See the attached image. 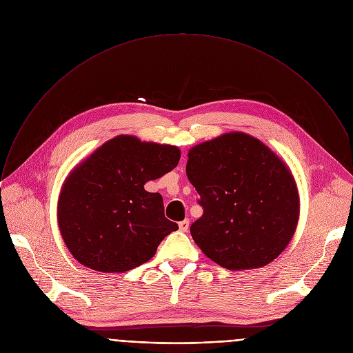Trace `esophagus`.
I'll list each match as a JSON object with an SVG mask.
<instances>
[{
	"instance_id": "1",
	"label": "esophagus",
	"mask_w": 353,
	"mask_h": 353,
	"mask_svg": "<svg viewBox=\"0 0 353 353\" xmlns=\"http://www.w3.org/2000/svg\"><path fill=\"white\" fill-rule=\"evenodd\" d=\"M188 228H190V221H188V219H184V221L179 222V229H180L181 232H187Z\"/></svg>"
}]
</instances>
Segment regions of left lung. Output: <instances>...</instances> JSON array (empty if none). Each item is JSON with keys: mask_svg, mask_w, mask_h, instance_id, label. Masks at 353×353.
<instances>
[{"mask_svg": "<svg viewBox=\"0 0 353 353\" xmlns=\"http://www.w3.org/2000/svg\"><path fill=\"white\" fill-rule=\"evenodd\" d=\"M185 172L204 210L190 232L208 259L226 270H251L286 248L299 221V192L289 168L260 139L236 131L198 143Z\"/></svg>", "mask_w": 353, "mask_h": 353, "instance_id": "8db88e82", "label": "left lung"}]
</instances>
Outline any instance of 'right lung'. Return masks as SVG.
Returning a JSON list of instances; mask_svg holds the SVG:
<instances>
[{
    "instance_id": "add662e5",
    "label": "right lung",
    "mask_w": 353,
    "mask_h": 353,
    "mask_svg": "<svg viewBox=\"0 0 353 353\" xmlns=\"http://www.w3.org/2000/svg\"><path fill=\"white\" fill-rule=\"evenodd\" d=\"M180 149L119 135L81 162L59 198L61 236L72 257L99 272H125L152 259L177 230L163 198L143 185L173 170Z\"/></svg>"
}]
</instances>
